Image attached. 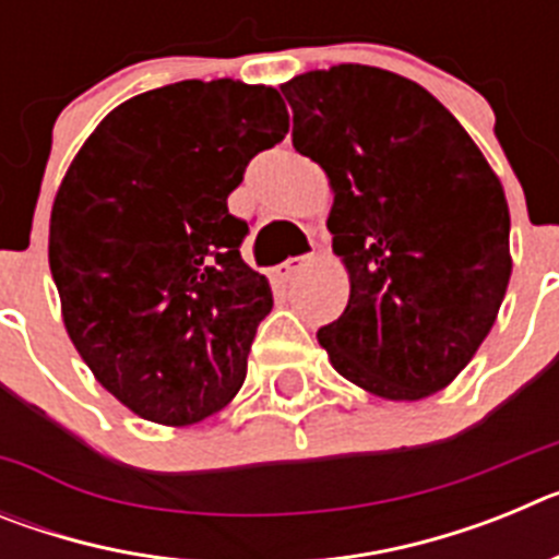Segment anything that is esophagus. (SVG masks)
<instances>
[{"instance_id": "obj_1", "label": "esophagus", "mask_w": 559, "mask_h": 559, "mask_svg": "<svg viewBox=\"0 0 559 559\" xmlns=\"http://www.w3.org/2000/svg\"><path fill=\"white\" fill-rule=\"evenodd\" d=\"M308 263H310V257H288L285 263H280L274 269L276 280H283V283H290V280H294V276L299 274V271H302Z\"/></svg>"}]
</instances>
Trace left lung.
Segmentation results:
<instances>
[{
  "label": "left lung",
  "instance_id": "left-lung-1",
  "mask_svg": "<svg viewBox=\"0 0 559 559\" xmlns=\"http://www.w3.org/2000/svg\"><path fill=\"white\" fill-rule=\"evenodd\" d=\"M294 147L328 173V229L349 274L344 313L316 333L335 372L383 400H423L462 372L512 274L510 206L431 92L364 63L296 75Z\"/></svg>",
  "mask_w": 559,
  "mask_h": 559
}]
</instances>
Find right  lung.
Wrapping results in <instances>:
<instances>
[{"mask_svg": "<svg viewBox=\"0 0 559 559\" xmlns=\"http://www.w3.org/2000/svg\"><path fill=\"white\" fill-rule=\"evenodd\" d=\"M288 133L280 92L181 81L114 108L69 165L49 215L67 333L142 419L192 426L243 386L271 285L240 257L226 199Z\"/></svg>", "mask_w": 559, "mask_h": 559, "instance_id": "right-lung-1", "label": "right lung"}]
</instances>
